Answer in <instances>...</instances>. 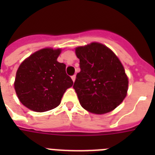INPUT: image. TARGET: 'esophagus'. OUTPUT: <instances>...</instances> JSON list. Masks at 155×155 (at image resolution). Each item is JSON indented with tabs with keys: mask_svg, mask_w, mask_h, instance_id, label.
<instances>
[{
	"mask_svg": "<svg viewBox=\"0 0 155 155\" xmlns=\"http://www.w3.org/2000/svg\"><path fill=\"white\" fill-rule=\"evenodd\" d=\"M71 79H72L73 82H74V81H75V75H72V76H71Z\"/></svg>",
	"mask_w": 155,
	"mask_h": 155,
	"instance_id": "esophagus-1",
	"label": "esophagus"
}]
</instances>
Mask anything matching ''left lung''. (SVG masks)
Instances as JSON below:
<instances>
[{
	"mask_svg": "<svg viewBox=\"0 0 155 155\" xmlns=\"http://www.w3.org/2000/svg\"><path fill=\"white\" fill-rule=\"evenodd\" d=\"M80 71L73 87L80 104L91 113L104 114L116 108L126 97L127 75L122 64L104 45L92 42L77 47Z\"/></svg>",
	"mask_w": 155,
	"mask_h": 155,
	"instance_id": "1",
	"label": "left lung"
}]
</instances>
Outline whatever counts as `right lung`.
Masks as SVG:
<instances>
[{"label":"right lung","instance_id":"1","mask_svg":"<svg viewBox=\"0 0 155 155\" xmlns=\"http://www.w3.org/2000/svg\"><path fill=\"white\" fill-rule=\"evenodd\" d=\"M60 52V49L40 50L18 68L14 88L23 105L39 113L59 105L66 90L73 84L65 64L57 61Z\"/></svg>","mask_w":155,"mask_h":155}]
</instances>
